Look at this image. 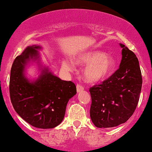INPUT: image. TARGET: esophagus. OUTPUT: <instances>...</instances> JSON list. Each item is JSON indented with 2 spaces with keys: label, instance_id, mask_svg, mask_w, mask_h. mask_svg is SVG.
Instances as JSON below:
<instances>
[{
  "label": "esophagus",
  "instance_id": "obj_1",
  "mask_svg": "<svg viewBox=\"0 0 152 152\" xmlns=\"http://www.w3.org/2000/svg\"><path fill=\"white\" fill-rule=\"evenodd\" d=\"M83 90H84V87L83 86L80 85V84H77V92H80Z\"/></svg>",
  "mask_w": 152,
  "mask_h": 152
}]
</instances>
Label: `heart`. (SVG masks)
<instances>
[{"mask_svg":"<svg viewBox=\"0 0 152 152\" xmlns=\"http://www.w3.org/2000/svg\"><path fill=\"white\" fill-rule=\"evenodd\" d=\"M76 63L80 65H87L84 70V76L87 81L91 83L105 79L115 68V59L100 51L84 52L76 58ZM62 65L67 70L73 69V64L69 61H64Z\"/></svg>","mask_w":152,"mask_h":152,"instance_id":"obj_1","label":"heart"}]
</instances>
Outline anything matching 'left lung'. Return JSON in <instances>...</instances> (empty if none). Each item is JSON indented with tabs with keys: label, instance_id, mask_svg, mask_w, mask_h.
Instances as JSON below:
<instances>
[{
	"label": "left lung",
	"instance_id": "1",
	"mask_svg": "<svg viewBox=\"0 0 152 152\" xmlns=\"http://www.w3.org/2000/svg\"><path fill=\"white\" fill-rule=\"evenodd\" d=\"M119 69L109 78L89 88L90 117L96 127L112 128L124 124L136 109L142 87V75L135 54L121 43Z\"/></svg>",
	"mask_w": 152,
	"mask_h": 152
}]
</instances>
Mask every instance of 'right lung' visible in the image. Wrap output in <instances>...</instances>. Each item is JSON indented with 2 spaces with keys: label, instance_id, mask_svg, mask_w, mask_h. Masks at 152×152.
<instances>
[{
  "label": "right lung",
  "instance_id": "right-lung-1",
  "mask_svg": "<svg viewBox=\"0 0 152 152\" xmlns=\"http://www.w3.org/2000/svg\"><path fill=\"white\" fill-rule=\"evenodd\" d=\"M35 45L28 46L16 57L11 69L10 94L15 112L32 126L52 129L62 122L69 100L77 93L72 81L62 80L47 69L34 82L24 77L25 65L29 58H37Z\"/></svg>",
  "mask_w": 152,
  "mask_h": 152
}]
</instances>
